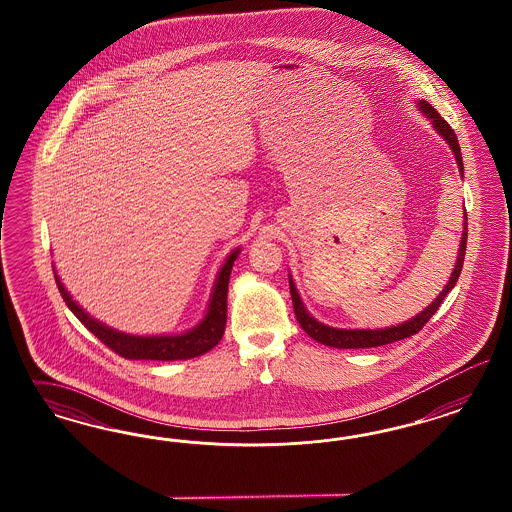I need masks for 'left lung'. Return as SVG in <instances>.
Wrapping results in <instances>:
<instances>
[{
	"instance_id": "1",
	"label": "left lung",
	"mask_w": 512,
	"mask_h": 512,
	"mask_svg": "<svg viewBox=\"0 0 512 512\" xmlns=\"http://www.w3.org/2000/svg\"><path fill=\"white\" fill-rule=\"evenodd\" d=\"M419 107L424 114H428V118H432L437 133L449 142L452 152L456 155V163H458V167H460V172L464 174L462 152H460L458 139H456V135H454V129L439 116V112H437L430 103L420 101ZM465 221H467V216H465ZM465 244H467V223H464V234H462V242H460L458 261H456L454 272H452V276H450L447 287L443 289L441 295L435 298L432 306H428V308L422 311V313H419L417 317H413L411 321H407V323H403V325L381 328V330H340V328L321 325V323H317V321L311 317L310 313L306 311L302 300H300V296L296 293L293 279H289L296 321L300 323V326L304 328V332H306L310 338L319 341V343H323V345H328V347H336V349H368V347H379V345H387V343H394V341L405 340V338L417 334V332H420V330L424 328V325L432 319V315H434L435 311L439 310V306H441V302L445 300V296L449 295L450 291L454 289L456 281L460 278L462 266H464Z\"/></svg>"
}]
</instances>
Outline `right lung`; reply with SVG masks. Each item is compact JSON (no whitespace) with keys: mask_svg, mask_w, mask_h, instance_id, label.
Returning <instances> with one entry per match:
<instances>
[{"mask_svg":"<svg viewBox=\"0 0 512 512\" xmlns=\"http://www.w3.org/2000/svg\"><path fill=\"white\" fill-rule=\"evenodd\" d=\"M238 249H234L229 259L223 264L219 276H217L214 295L208 306V313L202 319L201 325L193 328L191 332L180 334V336H129L124 332H116L109 326L101 325L99 321L92 319L86 311L78 308L75 300L69 296L58 276V291L62 293L63 302L67 308L73 311L78 321L86 326L95 338L103 341L116 355L129 360H186V358L201 357L208 353L212 347H216L227 323V289H229V278L236 261Z\"/></svg>","mask_w":512,"mask_h":512,"instance_id":"right-lung-1","label":"right lung"}]
</instances>
